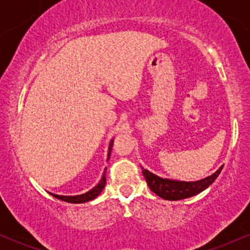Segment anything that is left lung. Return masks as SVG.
<instances>
[{"label": "left lung", "mask_w": 250, "mask_h": 250, "mask_svg": "<svg viewBox=\"0 0 250 250\" xmlns=\"http://www.w3.org/2000/svg\"><path fill=\"white\" fill-rule=\"evenodd\" d=\"M222 166L211 174L210 176L205 177V179L199 181H179V180H170V179H163V177L157 176L147 170V169L142 168L143 176L147 181L150 190L157 195V196L162 197V199L168 201H179L183 199H188V197L194 196V195L201 193L205 189H207L211 183L216 180L219 176L221 170H222Z\"/></svg>", "instance_id": "left-lung-1"}]
</instances>
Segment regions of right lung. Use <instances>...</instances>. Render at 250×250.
Segmentation results:
<instances>
[{
  "label": "right lung",
  "instance_id": "add662e5",
  "mask_svg": "<svg viewBox=\"0 0 250 250\" xmlns=\"http://www.w3.org/2000/svg\"><path fill=\"white\" fill-rule=\"evenodd\" d=\"M113 143H114V139L111 140L110 145H109L107 160H109V157H110ZM105 170H107V168L104 169V173H103L102 179L100 180V182L97 183V185L93 189H90V190L87 191V193L81 194V195H74V196H64V195H57V194H53V193H49V194L51 195V196L56 197V199L62 200V201H64V202H68V203H84V202H88V201L96 199V197L101 194V191L103 190V189H104L105 182H107V180H105Z\"/></svg>",
  "mask_w": 250,
  "mask_h": 250
}]
</instances>
